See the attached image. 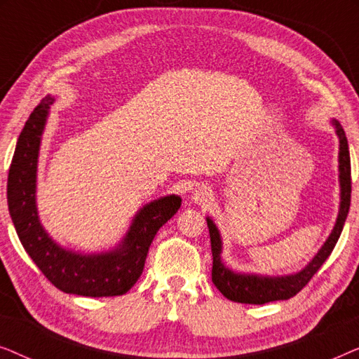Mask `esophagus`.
Returning <instances> with one entry per match:
<instances>
[{"label": "esophagus", "instance_id": "esophagus-1", "mask_svg": "<svg viewBox=\"0 0 359 359\" xmlns=\"http://www.w3.org/2000/svg\"><path fill=\"white\" fill-rule=\"evenodd\" d=\"M212 198V194H210V191L208 189V188H203V186H201V188H198L193 193V201L196 204H204V203H208V201Z\"/></svg>", "mask_w": 359, "mask_h": 359}]
</instances>
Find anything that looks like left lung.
<instances>
[{
    "mask_svg": "<svg viewBox=\"0 0 359 359\" xmlns=\"http://www.w3.org/2000/svg\"><path fill=\"white\" fill-rule=\"evenodd\" d=\"M330 124L335 127V134L338 137V142H340V149H338L340 150L338 151L340 209H338L337 222L333 225L332 233L328 235L325 243L316 253V257L301 271L284 274V276H264V274L233 271L232 268H229L222 262V237H220L217 225L210 217H205L210 235V248H212V283L230 301L242 304H266L291 299L311 281L313 274L318 271V268L330 257L332 250L335 248L338 238L341 235L343 225H345L348 210H350L351 163L345 130H343L341 124L337 119H332Z\"/></svg>",
    "mask_w": 359,
    "mask_h": 359,
    "instance_id": "1",
    "label": "left lung"
}]
</instances>
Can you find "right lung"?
I'll use <instances>...</instances> for the list:
<instances>
[{"instance_id":"obj_1","label":"right lung","mask_w":359,"mask_h":359,"mask_svg":"<svg viewBox=\"0 0 359 359\" xmlns=\"http://www.w3.org/2000/svg\"><path fill=\"white\" fill-rule=\"evenodd\" d=\"M53 101L43 97L18 139L8 175L9 215L24 250L53 286L86 297L122 296L140 278L156 232L178 212L181 198L163 196L140 208L124 238L107 252L81 253L57 243L41 224L36 199L39 151Z\"/></svg>"}]
</instances>
